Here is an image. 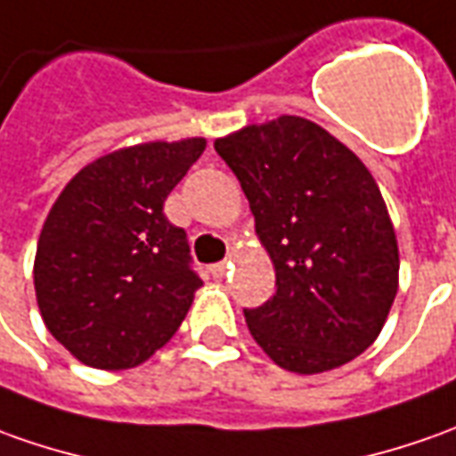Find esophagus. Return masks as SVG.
I'll return each instance as SVG.
<instances>
[{"mask_svg":"<svg viewBox=\"0 0 456 456\" xmlns=\"http://www.w3.org/2000/svg\"><path fill=\"white\" fill-rule=\"evenodd\" d=\"M229 267H232V262H219V265H215V267H212V274H215L216 280H222V277H224V274H227L229 272Z\"/></svg>","mask_w":456,"mask_h":456,"instance_id":"esophagus-1","label":"esophagus"}]
</instances>
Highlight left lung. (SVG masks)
<instances>
[{
  "label": "left lung",
  "mask_w": 456,
  "mask_h": 456,
  "mask_svg": "<svg viewBox=\"0 0 456 456\" xmlns=\"http://www.w3.org/2000/svg\"><path fill=\"white\" fill-rule=\"evenodd\" d=\"M249 200L277 292L244 309L254 342L297 374L342 367L379 337L399 287L382 191L319 124L281 114L215 142Z\"/></svg>",
  "instance_id": "8db88e82"
}]
</instances>
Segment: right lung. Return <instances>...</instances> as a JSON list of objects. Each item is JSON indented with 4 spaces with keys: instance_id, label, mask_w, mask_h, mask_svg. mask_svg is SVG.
<instances>
[{
    "instance_id": "right-lung-1",
    "label": "right lung",
    "mask_w": 456,
    "mask_h": 456,
    "mask_svg": "<svg viewBox=\"0 0 456 456\" xmlns=\"http://www.w3.org/2000/svg\"><path fill=\"white\" fill-rule=\"evenodd\" d=\"M207 139L144 142L79 169L52 204L34 256L46 330L94 370H132L162 349L202 287L187 232L164 200Z\"/></svg>"
}]
</instances>
